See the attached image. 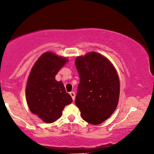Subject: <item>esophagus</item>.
Listing matches in <instances>:
<instances>
[{
  "mask_svg": "<svg viewBox=\"0 0 154 154\" xmlns=\"http://www.w3.org/2000/svg\"><path fill=\"white\" fill-rule=\"evenodd\" d=\"M70 95L71 96V97H72V100L74 101L75 100V94L74 92H70Z\"/></svg>",
  "mask_w": 154,
  "mask_h": 154,
  "instance_id": "34e87169",
  "label": "esophagus"
}]
</instances>
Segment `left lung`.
<instances>
[{
  "label": "left lung",
  "instance_id": "1",
  "mask_svg": "<svg viewBox=\"0 0 154 154\" xmlns=\"http://www.w3.org/2000/svg\"><path fill=\"white\" fill-rule=\"evenodd\" d=\"M80 83L75 103L84 121L99 125L114 112L119 104L120 81L109 59L96 52L77 57Z\"/></svg>",
  "mask_w": 154,
  "mask_h": 154
}]
</instances>
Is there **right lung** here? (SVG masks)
Instances as JSON below:
<instances>
[{"mask_svg": "<svg viewBox=\"0 0 154 154\" xmlns=\"http://www.w3.org/2000/svg\"><path fill=\"white\" fill-rule=\"evenodd\" d=\"M66 57L52 52L42 54L29 73L26 86V98L31 112L44 123H52L62 116L66 105L72 102L62 81L55 75L67 62Z\"/></svg>", "mask_w": 154, "mask_h": 154, "instance_id": "1", "label": "right lung"}]
</instances>
